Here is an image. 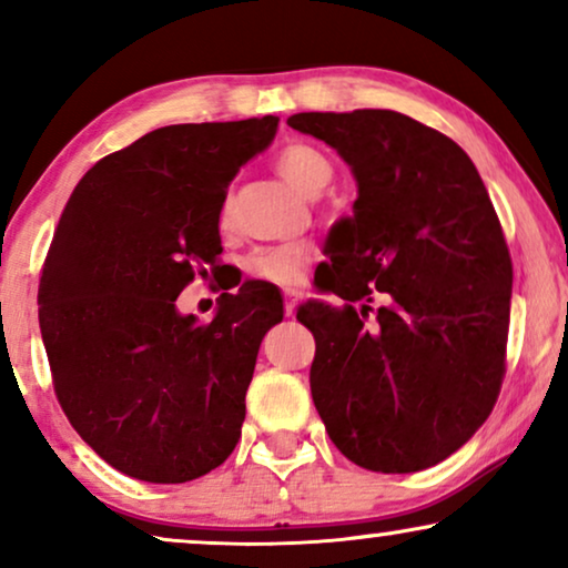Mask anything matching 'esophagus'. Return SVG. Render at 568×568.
Returning <instances> with one entry per match:
<instances>
[{"label":"esophagus","instance_id":"1","mask_svg":"<svg viewBox=\"0 0 568 568\" xmlns=\"http://www.w3.org/2000/svg\"><path fill=\"white\" fill-rule=\"evenodd\" d=\"M297 302H300V294H297V292H294V290H284V313H286V315L294 313V307H297Z\"/></svg>","mask_w":568,"mask_h":568}]
</instances>
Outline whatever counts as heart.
I'll use <instances>...</instances> for the list:
<instances>
[{
    "mask_svg": "<svg viewBox=\"0 0 568 568\" xmlns=\"http://www.w3.org/2000/svg\"><path fill=\"white\" fill-rule=\"evenodd\" d=\"M274 165L278 170V175H282L286 183H292L300 193H305V196H317L333 178L331 160L325 158L317 146L305 142H292L282 146V150L276 152ZM216 222H220L222 232L232 230V222L235 220H232L230 201H224L220 206ZM307 261L310 251L305 245H274L255 251L251 258L245 261V271L253 278H261V282L292 284L297 282L302 268L307 266Z\"/></svg>",
    "mask_w": 568,
    "mask_h": 568,
    "instance_id": "heart-1",
    "label": "heart"
}]
</instances>
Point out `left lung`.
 Masks as SVG:
<instances>
[{"instance_id":"left-lung-1","label":"left lung","mask_w":568,"mask_h":568,"mask_svg":"<svg viewBox=\"0 0 568 568\" xmlns=\"http://www.w3.org/2000/svg\"><path fill=\"white\" fill-rule=\"evenodd\" d=\"M286 123L331 144L359 183L321 282L346 302L297 310L315 336L317 414L362 468H432L478 432L507 372L511 255L499 216L468 154L408 115L364 108Z\"/></svg>"}]
</instances>
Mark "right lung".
I'll return each instance as SVG.
<instances>
[{
  "instance_id": "1",
  "label": "right lung",
  "mask_w": 568,
  "mask_h": 568,
  "mask_svg": "<svg viewBox=\"0 0 568 568\" xmlns=\"http://www.w3.org/2000/svg\"><path fill=\"white\" fill-rule=\"evenodd\" d=\"M276 115L154 129L92 165L69 199L38 284L59 406L115 470L146 484L206 476L235 449L276 286L222 294L214 321L181 315L216 276L220 206Z\"/></svg>"
}]
</instances>
